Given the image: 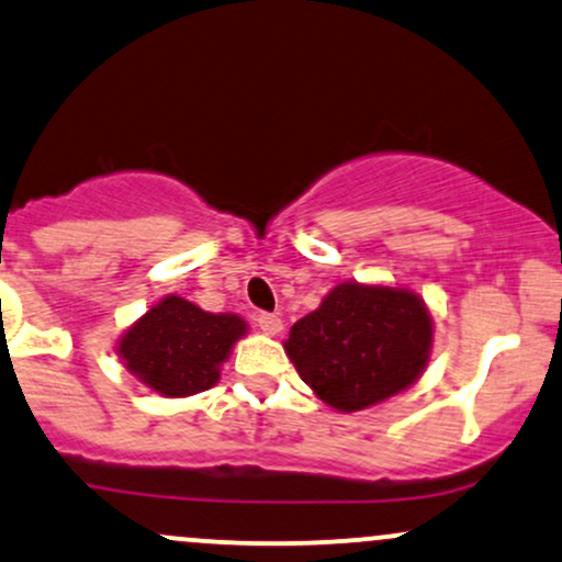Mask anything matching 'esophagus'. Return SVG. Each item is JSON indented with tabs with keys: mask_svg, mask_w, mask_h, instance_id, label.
<instances>
[{
	"mask_svg": "<svg viewBox=\"0 0 562 562\" xmlns=\"http://www.w3.org/2000/svg\"><path fill=\"white\" fill-rule=\"evenodd\" d=\"M256 323H258V328L267 333V336H277V333L282 330V319L277 317V314L261 312V314H258V317H256Z\"/></svg>",
	"mask_w": 562,
	"mask_h": 562,
	"instance_id": "34e87169",
	"label": "esophagus"
}]
</instances>
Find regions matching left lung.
Masks as SVG:
<instances>
[{
	"mask_svg": "<svg viewBox=\"0 0 562 562\" xmlns=\"http://www.w3.org/2000/svg\"><path fill=\"white\" fill-rule=\"evenodd\" d=\"M431 317L413 291L341 282L285 341L304 384L330 408H371L424 373Z\"/></svg>",
	"mask_w": 562,
	"mask_h": 562,
	"instance_id": "left-lung-1",
	"label": "left lung"
}]
</instances>
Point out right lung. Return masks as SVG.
Wrapping results in <instances>:
<instances>
[{"instance_id":"obj_1","label":"right lung","mask_w":562,"mask_h":562,"mask_svg":"<svg viewBox=\"0 0 562 562\" xmlns=\"http://www.w3.org/2000/svg\"><path fill=\"white\" fill-rule=\"evenodd\" d=\"M245 333L248 325L237 314H213L181 295H165L120 338L116 355L149 390L189 397L215 386L234 341Z\"/></svg>"}]
</instances>
